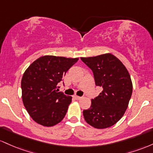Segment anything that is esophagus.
I'll use <instances>...</instances> for the list:
<instances>
[{
    "label": "esophagus",
    "mask_w": 153,
    "mask_h": 153,
    "mask_svg": "<svg viewBox=\"0 0 153 153\" xmlns=\"http://www.w3.org/2000/svg\"><path fill=\"white\" fill-rule=\"evenodd\" d=\"M74 98L76 100H80L82 98L81 97H79V96H77V95H74Z\"/></svg>",
    "instance_id": "obj_1"
}]
</instances>
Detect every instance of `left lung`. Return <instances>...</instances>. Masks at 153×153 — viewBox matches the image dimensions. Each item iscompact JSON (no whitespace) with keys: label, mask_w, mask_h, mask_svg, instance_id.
<instances>
[{"label":"left lung","mask_w":153,"mask_h":153,"mask_svg":"<svg viewBox=\"0 0 153 153\" xmlns=\"http://www.w3.org/2000/svg\"><path fill=\"white\" fill-rule=\"evenodd\" d=\"M93 72L96 86L102 91L88 110L83 111L86 122L96 128L113 126L122 118L132 94V82L128 70L111 53L81 58Z\"/></svg>","instance_id":"8db88e82"}]
</instances>
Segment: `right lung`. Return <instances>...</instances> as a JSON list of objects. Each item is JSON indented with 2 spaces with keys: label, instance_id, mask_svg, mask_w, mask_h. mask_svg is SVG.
Segmentation results:
<instances>
[{
  "label": "right lung",
  "instance_id": "obj_1",
  "mask_svg": "<svg viewBox=\"0 0 153 153\" xmlns=\"http://www.w3.org/2000/svg\"><path fill=\"white\" fill-rule=\"evenodd\" d=\"M78 58L44 56L27 68L22 79V101L32 119L53 126L66 116L71 96L58 92V85Z\"/></svg>",
  "mask_w": 153,
  "mask_h": 153
}]
</instances>
